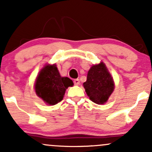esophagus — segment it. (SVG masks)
<instances>
[{
    "label": "esophagus",
    "mask_w": 152,
    "mask_h": 152,
    "mask_svg": "<svg viewBox=\"0 0 152 152\" xmlns=\"http://www.w3.org/2000/svg\"><path fill=\"white\" fill-rule=\"evenodd\" d=\"M74 84L75 85H79V83H80V81H79V79H75L74 81Z\"/></svg>",
    "instance_id": "esophagus-1"
}]
</instances>
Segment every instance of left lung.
<instances>
[{"label":"left lung","instance_id":"obj_1","mask_svg":"<svg viewBox=\"0 0 152 152\" xmlns=\"http://www.w3.org/2000/svg\"><path fill=\"white\" fill-rule=\"evenodd\" d=\"M83 86L90 100L101 105L107 102L114 91L115 83L106 64L101 62L91 66Z\"/></svg>","mask_w":152,"mask_h":152}]
</instances>
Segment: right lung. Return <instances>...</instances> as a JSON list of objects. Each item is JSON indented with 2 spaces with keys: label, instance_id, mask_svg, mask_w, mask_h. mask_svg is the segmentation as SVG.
Wrapping results in <instances>:
<instances>
[{
  "label": "right lung",
  "instance_id": "obj_1",
  "mask_svg": "<svg viewBox=\"0 0 152 152\" xmlns=\"http://www.w3.org/2000/svg\"><path fill=\"white\" fill-rule=\"evenodd\" d=\"M74 85L72 80L61 76L56 64H46L35 81L36 95L47 105L53 106L63 100L66 90Z\"/></svg>",
  "mask_w": 152,
  "mask_h": 152
}]
</instances>
